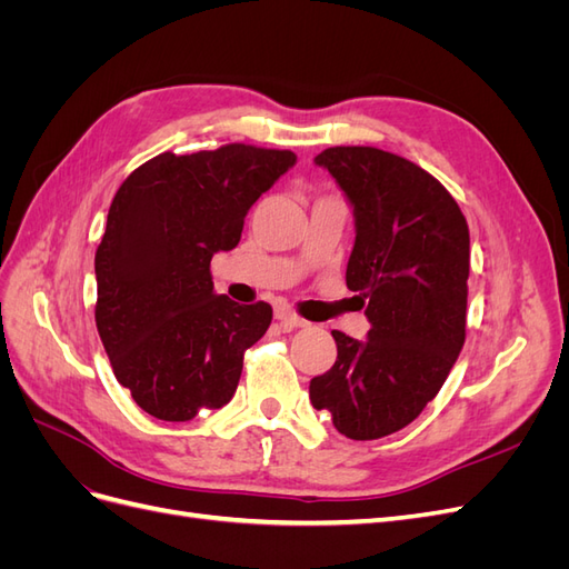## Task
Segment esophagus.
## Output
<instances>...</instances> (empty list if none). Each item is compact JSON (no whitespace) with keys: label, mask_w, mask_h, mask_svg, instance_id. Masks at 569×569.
I'll return each mask as SVG.
<instances>
[{"label":"esophagus","mask_w":569,"mask_h":569,"mask_svg":"<svg viewBox=\"0 0 569 569\" xmlns=\"http://www.w3.org/2000/svg\"><path fill=\"white\" fill-rule=\"evenodd\" d=\"M274 318H278L282 325H287V327H306L308 322L301 318V316H297L295 311H291L289 306H284V303H280L278 308H274Z\"/></svg>","instance_id":"obj_1"}]
</instances>
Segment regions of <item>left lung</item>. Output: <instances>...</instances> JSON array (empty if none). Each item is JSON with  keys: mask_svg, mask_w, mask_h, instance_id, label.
<instances>
[{"mask_svg": "<svg viewBox=\"0 0 569 569\" xmlns=\"http://www.w3.org/2000/svg\"><path fill=\"white\" fill-rule=\"evenodd\" d=\"M353 206L347 287L366 303V341L339 330L337 360L311 403L337 432L380 439L416 420L465 343L470 230L446 187L391 151L330 147L316 157Z\"/></svg>", "mask_w": 569, "mask_h": 569, "instance_id": "left-lung-1", "label": "left lung"}]
</instances>
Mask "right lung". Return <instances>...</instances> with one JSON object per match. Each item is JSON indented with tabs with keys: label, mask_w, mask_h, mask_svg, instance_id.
Segmentation results:
<instances>
[{
	"label": "right lung",
	"mask_w": 569,
	"mask_h": 569,
	"mask_svg": "<svg viewBox=\"0 0 569 569\" xmlns=\"http://www.w3.org/2000/svg\"><path fill=\"white\" fill-rule=\"evenodd\" d=\"M295 163V151L251 144L166 151L118 187L94 256V320L116 380L149 416L187 422L234 396L272 308L216 295L211 258L239 244L256 199Z\"/></svg>",
	"instance_id": "right-lung-1"
}]
</instances>
